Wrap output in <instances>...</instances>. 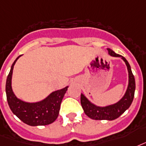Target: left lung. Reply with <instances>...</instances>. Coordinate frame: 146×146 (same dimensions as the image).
<instances>
[{
  "instance_id": "8db88e82",
  "label": "left lung",
  "mask_w": 146,
  "mask_h": 146,
  "mask_svg": "<svg viewBox=\"0 0 146 146\" xmlns=\"http://www.w3.org/2000/svg\"><path fill=\"white\" fill-rule=\"evenodd\" d=\"M107 50L111 56L121 57L123 60L125 62L129 72V85L125 95L119 102H117L115 104L104 107H97L93 104H91L81 94V104L82 106L84 111L88 117H90L92 119H95V120H104V119L113 120V119L118 118L119 116H121L122 114L126 111V110L128 109L129 107H130L131 104L133 100V98H134V94H135V78H134V75H133L132 70H131L130 65L127 62V60L122 55L114 52L110 48H107Z\"/></svg>"
}]
</instances>
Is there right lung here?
Segmentation results:
<instances>
[{"label": "right lung", "mask_w": 146, "mask_h": 146, "mask_svg": "<svg viewBox=\"0 0 146 146\" xmlns=\"http://www.w3.org/2000/svg\"><path fill=\"white\" fill-rule=\"evenodd\" d=\"M20 56H18L13 63L7 78L6 94L9 107L11 111L27 125L33 126L48 125L57 119L61 103L68 87L54 91L45 100L38 103L30 104L17 99L12 91L11 78L13 65Z\"/></svg>", "instance_id": "right-lung-1"}]
</instances>
